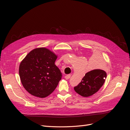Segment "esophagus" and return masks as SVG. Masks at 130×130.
<instances>
[{
    "mask_svg": "<svg viewBox=\"0 0 130 130\" xmlns=\"http://www.w3.org/2000/svg\"><path fill=\"white\" fill-rule=\"evenodd\" d=\"M70 76H71V75H70V74H68V75H66L64 77H65V78H66V80H68L69 78H70Z\"/></svg>",
    "mask_w": 130,
    "mask_h": 130,
    "instance_id": "esophagus-1",
    "label": "esophagus"
}]
</instances>
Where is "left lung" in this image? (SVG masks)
Wrapping results in <instances>:
<instances>
[{"label": "left lung", "instance_id": "1", "mask_svg": "<svg viewBox=\"0 0 130 130\" xmlns=\"http://www.w3.org/2000/svg\"><path fill=\"white\" fill-rule=\"evenodd\" d=\"M99 56L96 62L99 61ZM107 76L106 72L101 69H94L85 74L80 83L74 87L77 93L84 97H88L96 93L104 85Z\"/></svg>", "mask_w": 130, "mask_h": 130}]
</instances>
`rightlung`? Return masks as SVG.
<instances>
[{"instance_id":"1","label":"right lung","mask_w":130,"mask_h":130,"mask_svg":"<svg viewBox=\"0 0 130 130\" xmlns=\"http://www.w3.org/2000/svg\"><path fill=\"white\" fill-rule=\"evenodd\" d=\"M57 56L45 48L35 49L21 62L19 74L24 88L31 95L45 98L54 91L62 73L55 64Z\"/></svg>"}]
</instances>
